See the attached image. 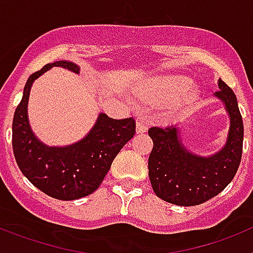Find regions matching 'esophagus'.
Listing matches in <instances>:
<instances>
[{"label":"esophagus","instance_id":"esophagus-1","mask_svg":"<svg viewBox=\"0 0 253 253\" xmlns=\"http://www.w3.org/2000/svg\"><path fill=\"white\" fill-rule=\"evenodd\" d=\"M148 129V125H147L146 122L143 120H138L137 122V131L138 133H143V131H147Z\"/></svg>","mask_w":253,"mask_h":253}]
</instances>
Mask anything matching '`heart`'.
I'll return each mask as SVG.
<instances>
[{"label":"heart","instance_id":"heart-1","mask_svg":"<svg viewBox=\"0 0 253 253\" xmlns=\"http://www.w3.org/2000/svg\"><path fill=\"white\" fill-rule=\"evenodd\" d=\"M190 81L186 77L163 78L154 86L153 97L157 100H171L180 95L189 87Z\"/></svg>","mask_w":253,"mask_h":253}]
</instances>
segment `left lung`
<instances>
[{
    "label": "left lung",
    "instance_id": "1",
    "mask_svg": "<svg viewBox=\"0 0 253 253\" xmlns=\"http://www.w3.org/2000/svg\"><path fill=\"white\" fill-rule=\"evenodd\" d=\"M215 96L225 104L231 128L224 148L211 157H199L185 149L176 126H152L148 134L153 149L148 175L158 198L180 207L203 204L222 193L240 167L243 148V122L233 90L222 78Z\"/></svg>",
    "mask_w": 253,
    "mask_h": 253
}]
</instances>
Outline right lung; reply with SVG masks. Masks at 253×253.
<instances>
[{
  "instance_id": "right-lung-1",
  "label": "right lung",
  "mask_w": 253,
  "mask_h": 253,
  "mask_svg": "<svg viewBox=\"0 0 253 253\" xmlns=\"http://www.w3.org/2000/svg\"><path fill=\"white\" fill-rule=\"evenodd\" d=\"M51 67L78 73L72 62L48 63L30 76L12 122V149L17 166L31 184L58 200H76L99 189L116 154L135 134L133 118L116 120L100 114L87 137L69 147H46L35 138L28 122L29 93L33 82Z\"/></svg>"
}]
</instances>
